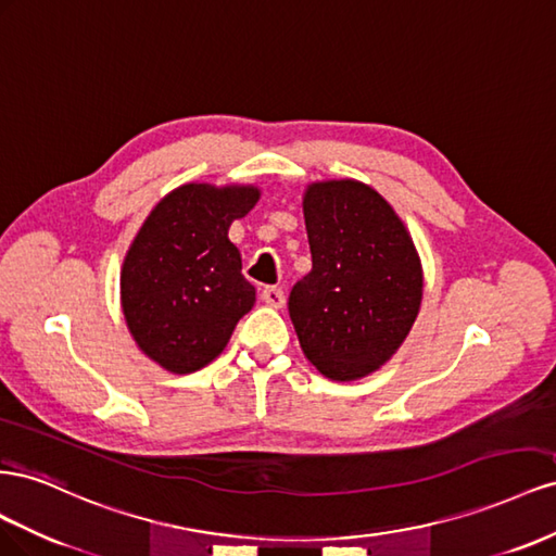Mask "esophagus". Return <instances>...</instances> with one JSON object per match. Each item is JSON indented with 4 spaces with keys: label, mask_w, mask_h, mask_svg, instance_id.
Returning <instances> with one entry per match:
<instances>
[{
    "label": "esophagus",
    "mask_w": 556,
    "mask_h": 556,
    "mask_svg": "<svg viewBox=\"0 0 556 556\" xmlns=\"http://www.w3.org/2000/svg\"><path fill=\"white\" fill-rule=\"evenodd\" d=\"M261 295H263V303L269 305V307H275V309L283 307V303H287V295H283L281 287H265Z\"/></svg>",
    "instance_id": "esophagus-1"
}]
</instances>
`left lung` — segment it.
<instances>
[{"label": "left lung", "instance_id": "8db88e82", "mask_svg": "<svg viewBox=\"0 0 556 556\" xmlns=\"http://www.w3.org/2000/svg\"><path fill=\"white\" fill-rule=\"evenodd\" d=\"M303 210L312 269L291 289L289 314L314 366L352 382L384 366L415 324L419 256L403 220L366 184H312Z\"/></svg>", "mask_w": 556, "mask_h": 556}]
</instances>
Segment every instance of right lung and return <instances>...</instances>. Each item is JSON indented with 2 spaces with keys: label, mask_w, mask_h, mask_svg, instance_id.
<instances>
[{
  "label": "right lung",
  "mask_w": 556,
  "mask_h": 556,
  "mask_svg": "<svg viewBox=\"0 0 556 556\" xmlns=\"http://www.w3.org/2000/svg\"><path fill=\"white\" fill-rule=\"evenodd\" d=\"M258 195L253 186L186 184L139 228L121 273L123 314L141 352L169 372L207 366L256 303L228 228Z\"/></svg>",
  "instance_id": "right-lung-1"
}]
</instances>
